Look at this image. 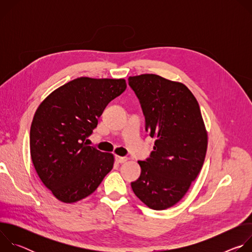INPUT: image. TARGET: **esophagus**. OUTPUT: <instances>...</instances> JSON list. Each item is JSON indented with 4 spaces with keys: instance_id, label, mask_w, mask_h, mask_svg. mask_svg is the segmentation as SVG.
I'll list each match as a JSON object with an SVG mask.
<instances>
[{
    "instance_id": "34e87169",
    "label": "esophagus",
    "mask_w": 252,
    "mask_h": 252,
    "mask_svg": "<svg viewBox=\"0 0 252 252\" xmlns=\"http://www.w3.org/2000/svg\"><path fill=\"white\" fill-rule=\"evenodd\" d=\"M127 158H126V157H120V156H116V161L118 162V163H125V162H126L127 161Z\"/></svg>"
}]
</instances>
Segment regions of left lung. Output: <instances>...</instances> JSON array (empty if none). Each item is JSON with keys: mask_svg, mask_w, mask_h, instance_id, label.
Instances as JSON below:
<instances>
[{"mask_svg": "<svg viewBox=\"0 0 252 252\" xmlns=\"http://www.w3.org/2000/svg\"><path fill=\"white\" fill-rule=\"evenodd\" d=\"M146 119V130L157 137L154 151L139 160L141 172L131 183L134 194L152 209L171 207L188 192L205 158L207 132L199 104L182 83L153 74L128 78Z\"/></svg>", "mask_w": 252, "mask_h": 252, "instance_id": "obj_1", "label": "left lung"}]
</instances>
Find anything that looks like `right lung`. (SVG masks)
<instances>
[{
  "instance_id": "1",
  "label": "right lung",
  "mask_w": 252,
  "mask_h": 252,
  "mask_svg": "<svg viewBox=\"0 0 252 252\" xmlns=\"http://www.w3.org/2000/svg\"><path fill=\"white\" fill-rule=\"evenodd\" d=\"M126 89L124 79L78 78L39 105L30 130L32 164L61 201L92 194L114 166V156L87 145L105 106Z\"/></svg>"
}]
</instances>
